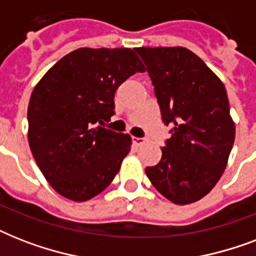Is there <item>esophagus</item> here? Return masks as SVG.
I'll list each match as a JSON object with an SVG mask.
<instances>
[{"mask_svg":"<svg viewBox=\"0 0 256 256\" xmlns=\"http://www.w3.org/2000/svg\"><path fill=\"white\" fill-rule=\"evenodd\" d=\"M132 144L136 146H140V144H144V138H136V136H132Z\"/></svg>","mask_w":256,"mask_h":256,"instance_id":"34e87169","label":"esophagus"}]
</instances>
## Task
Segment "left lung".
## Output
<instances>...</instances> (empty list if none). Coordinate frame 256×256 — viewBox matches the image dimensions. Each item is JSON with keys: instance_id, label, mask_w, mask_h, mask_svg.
I'll list each match as a JSON object with an SVG mask.
<instances>
[{"instance_id": "1", "label": "left lung", "mask_w": 256, "mask_h": 256, "mask_svg": "<svg viewBox=\"0 0 256 256\" xmlns=\"http://www.w3.org/2000/svg\"><path fill=\"white\" fill-rule=\"evenodd\" d=\"M152 78L171 136L160 164L146 168L152 186L175 204L210 192L227 166L235 140L226 88L186 48H136Z\"/></svg>"}]
</instances>
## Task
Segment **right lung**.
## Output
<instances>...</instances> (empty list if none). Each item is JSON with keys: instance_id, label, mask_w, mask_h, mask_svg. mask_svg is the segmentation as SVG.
<instances>
[{"instance_id": "1", "label": "right lung", "mask_w": 256, "mask_h": 256, "mask_svg": "<svg viewBox=\"0 0 256 256\" xmlns=\"http://www.w3.org/2000/svg\"><path fill=\"white\" fill-rule=\"evenodd\" d=\"M144 72L132 49L81 48L61 58L36 85L28 108V140L58 194L85 202L112 182L132 138L102 124L114 116L118 86Z\"/></svg>"}]
</instances>
